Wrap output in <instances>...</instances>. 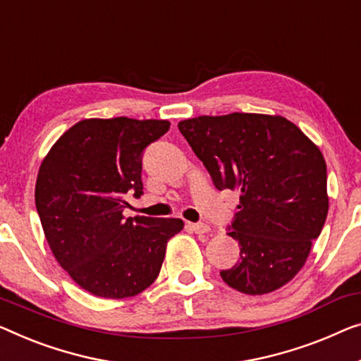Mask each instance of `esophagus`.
Listing matches in <instances>:
<instances>
[{"label":"esophagus","instance_id":"esophagus-1","mask_svg":"<svg viewBox=\"0 0 361 361\" xmlns=\"http://www.w3.org/2000/svg\"><path fill=\"white\" fill-rule=\"evenodd\" d=\"M188 227H190V230H192V232L201 235V233H207L209 230V225L207 224H202V222H197V224H188Z\"/></svg>","mask_w":361,"mask_h":361}]
</instances>
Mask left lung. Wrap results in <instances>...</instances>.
<instances>
[{
    "label": "left lung",
    "mask_w": 361,
    "mask_h": 361,
    "mask_svg": "<svg viewBox=\"0 0 361 361\" xmlns=\"http://www.w3.org/2000/svg\"><path fill=\"white\" fill-rule=\"evenodd\" d=\"M219 191L238 190L228 235L240 259L220 271L230 287L264 295L292 281L324 227L329 199L321 150L282 116L230 113L178 123Z\"/></svg>",
    "instance_id": "obj_1"
}]
</instances>
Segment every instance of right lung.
<instances>
[{
	"label": "right lung",
	"instance_id": "add662e5",
	"mask_svg": "<svg viewBox=\"0 0 361 361\" xmlns=\"http://www.w3.org/2000/svg\"><path fill=\"white\" fill-rule=\"evenodd\" d=\"M170 129L165 120H82L40 165L35 206L60 266L102 298L146 290L162 267L180 219L123 217L128 195H142V154Z\"/></svg>",
	"mask_w": 361,
	"mask_h": 361
}]
</instances>
